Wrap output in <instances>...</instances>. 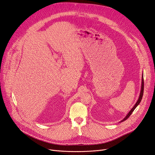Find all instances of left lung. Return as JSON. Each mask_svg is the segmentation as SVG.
<instances>
[{"label":"left lung","instance_id":"1","mask_svg":"<svg viewBox=\"0 0 155 155\" xmlns=\"http://www.w3.org/2000/svg\"><path fill=\"white\" fill-rule=\"evenodd\" d=\"M143 87H144V84H143V76L142 75V85H141V91H140V96H139V97L137 101V103H136V104L134 105V107L131 109V110L129 112V113L126 115V116L125 117V118L122 120H121L120 122H121V121H124L125 120L127 119L130 116V114L133 113V112L134 111V110L137 108V107L140 104V103L141 102V100L142 99V97H143Z\"/></svg>","mask_w":155,"mask_h":155}]
</instances>
